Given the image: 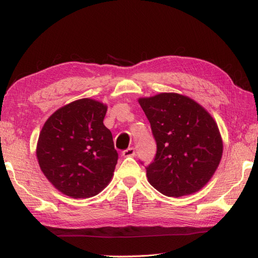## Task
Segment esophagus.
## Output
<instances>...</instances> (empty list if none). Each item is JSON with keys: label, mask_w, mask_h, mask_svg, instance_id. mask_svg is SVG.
<instances>
[{"label": "esophagus", "mask_w": 258, "mask_h": 258, "mask_svg": "<svg viewBox=\"0 0 258 258\" xmlns=\"http://www.w3.org/2000/svg\"><path fill=\"white\" fill-rule=\"evenodd\" d=\"M122 155L124 157H133V156H135V150L133 149V147H131V149H127V150L123 151Z\"/></svg>", "instance_id": "esophagus-1"}]
</instances>
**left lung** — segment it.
Listing matches in <instances>:
<instances>
[{"mask_svg":"<svg viewBox=\"0 0 258 258\" xmlns=\"http://www.w3.org/2000/svg\"><path fill=\"white\" fill-rule=\"evenodd\" d=\"M157 146L146 167L149 183L163 195L194 194L210 182L223 155L217 123L201 104L178 93L140 97Z\"/></svg>","mask_w":258,"mask_h":258,"instance_id":"8db88e82","label":"left lung"}]
</instances>
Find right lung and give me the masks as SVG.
Instances as JSON below:
<instances>
[{"label":"right lung","mask_w":258,"mask_h":258,"mask_svg":"<svg viewBox=\"0 0 258 258\" xmlns=\"http://www.w3.org/2000/svg\"><path fill=\"white\" fill-rule=\"evenodd\" d=\"M107 105L81 98L56 109L38 135L36 158L54 187L72 199H89L106 187L117 152L103 123Z\"/></svg>","instance_id":"add662e5"}]
</instances>
